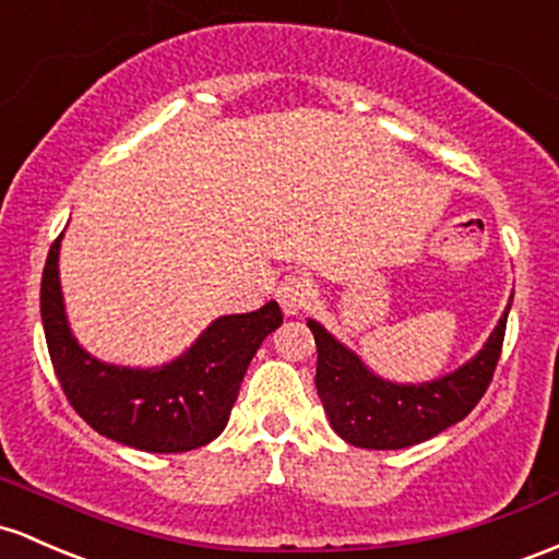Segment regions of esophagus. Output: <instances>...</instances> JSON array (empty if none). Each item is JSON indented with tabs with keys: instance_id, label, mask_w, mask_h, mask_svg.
Masks as SVG:
<instances>
[{
	"instance_id": "obj_1",
	"label": "esophagus",
	"mask_w": 559,
	"mask_h": 559,
	"mask_svg": "<svg viewBox=\"0 0 559 559\" xmlns=\"http://www.w3.org/2000/svg\"><path fill=\"white\" fill-rule=\"evenodd\" d=\"M312 299H316V284L305 275H289V278L281 281L278 302L286 316H299V312L310 308Z\"/></svg>"
}]
</instances>
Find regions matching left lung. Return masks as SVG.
<instances>
[{
  "instance_id": "8db88e82",
  "label": "left lung",
  "mask_w": 559,
  "mask_h": 559,
  "mask_svg": "<svg viewBox=\"0 0 559 559\" xmlns=\"http://www.w3.org/2000/svg\"><path fill=\"white\" fill-rule=\"evenodd\" d=\"M509 305L475 358L421 384L382 379L321 323L308 318L318 347L316 388L331 429L358 449L397 451L425 443L462 421L493 379L504 345Z\"/></svg>"
}]
</instances>
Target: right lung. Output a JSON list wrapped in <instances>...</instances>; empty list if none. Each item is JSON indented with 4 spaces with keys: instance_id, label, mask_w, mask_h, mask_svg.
I'll return each mask as SVG.
<instances>
[{
    "instance_id": "obj_1",
    "label": "right lung",
    "mask_w": 559,
    "mask_h": 559,
    "mask_svg": "<svg viewBox=\"0 0 559 559\" xmlns=\"http://www.w3.org/2000/svg\"><path fill=\"white\" fill-rule=\"evenodd\" d=\"M60 241L41 273V323L58 382L92 429L121 445L182 453L212 443L225 425L262 340L284 323L270 299L254 312L219 316L175 360L130 369L97 360L71 334L60 289Z\"/></svg>"
}]
</instances>
